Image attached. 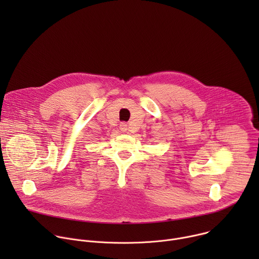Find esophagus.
Segmentation results:
<instances>
[{
    "label": "esophagus",
    "mask_w": 259,
    "mask_h": 259,
    "mask_svg": "<svg viewBox=\"0 0 259 259\" xmlns=\"http://www.w3.org/2000/svg\"><path fill=\"white\" fill-rule=\"evenodd\" d=\"M127 128H128V125H127V123H121V125H120V129H121V131H123V132H125V131H127Z\"/></svg>",
    "instance_id": "1"
}]
</instances>
